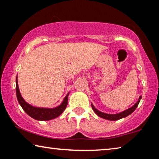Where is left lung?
Masks as SVG:
<instances>
[{"instance_id":"left-lung-1","label":"left lung","mask_w":159,"mask_h":159,"mask_svg":"<svg viewBox=\"0 0 159 159\" xmlns=\"http://www.w3.org/2000/svg\"><path fill=\"white\" fill-rule=\"evenodd\" d=\"M142 98V96L139 97V98L138 99V101L136 102L135 104H134V106H133L132 107H130V109H128L127 110H125V111H123V112H120L119 114H104L103 112H101L98 111V109L95 108V107H94L93 104H91L92 105V108L93 109V111L95 112V114L99 116V117H101L102 118H104V119H107V120H119L120 118H125L126 116H128V115H130V114H132L134 110L136 109L137 107L138 106V104L139 103V101H140V99Z\"/></svg>"}]
</instances>
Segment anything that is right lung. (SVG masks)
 Returning a JSON list of instances; mask_svg holds the SVG:
<instances>
[{
    "instance_id": "right-lung-1",
    "label": "right lung",
    "mask_w": 159,
    "mask_h": 159,
    "mask_svg": "<svg viewBox=\"0 0 159 159\" xmlns=\"http://www.w3.org/2000/svg\"><path fill=\"white\" fill-rule=\"evenodd\" d=\"M16 94H17V98L19 103H20L21 107H22L24 111L29 116H30L31 118L39 120H48L58 117L65 110L67 104H68L69 94H67L65 98L64 99L62 103L59 107H56V108H39V107H34L31 106L30 104L26 103L25 101V99L22 98V97L21 95L18 87L17 76V79H16Z\"/></svg>"
}]
</instances>
